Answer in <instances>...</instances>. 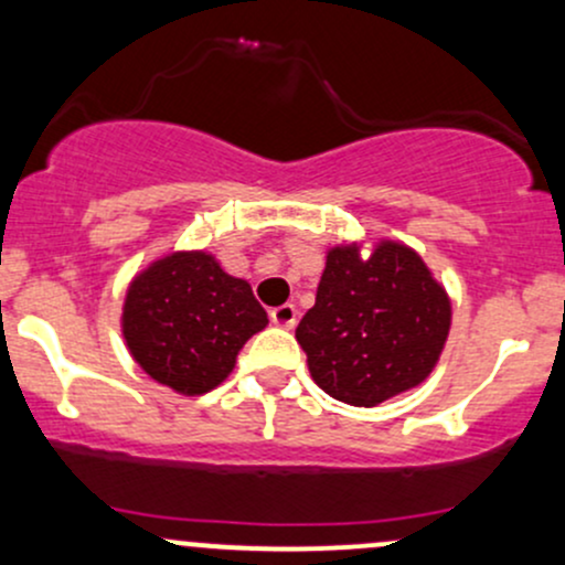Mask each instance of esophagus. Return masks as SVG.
<instances>
[{
  "label": "esophagus",
  "instance_id": "esophagus-1",
  "mask_svg": "<svg viewBox=\"0 0 565 565\" xmlns=\"http://www.w3.org/2000/svg\"><path fill=\"white\" fill-rule=\"evenodd\" d=\"M269 318H271V323H275V326H282V329H294L296 318H299V309H296L294 305L271 307Z\"/></svg>",
  "mask_w": 565,
  "mask_h": 565
}]
</instances>
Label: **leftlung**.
<instances>
[{
	"instance_id": "8db88e82",
	"label": "left lung",
	"mask_w": 565,
	"mask_h": 565,
	"mask_svg": "<svg viewBox=\"0 0 565 565\" xmlns=\"http://www.w3.org/2000/svg\"><path fill=\"white\" fill-rule=\"evenodd\" d=\"M450 299L412 247H331L315 307L296 339L309 374L331 398L377 406L420 385L450 333Z\"/></svg>"
}]
</instances>
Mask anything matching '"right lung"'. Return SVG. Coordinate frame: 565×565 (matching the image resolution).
Returning a JSON list of instances; mask_svg holds the SVG:
<instances>
[{"mask_svg":"<svg viewBox=\"0 0 565 565\" xmlns=\"http://www.w3.org/2000/svg\"><path fill=\"white\" fill-rule=\"evenodd\" d=\"M269 323L250 282L207 253H172L129 285L124 339L161 385L199 396L232 374L242 344Z\"/></svg>","mask_w":565,"mask_h":565,"instance_id":"right-lung-1","label":"right lung"}]
</instances>
